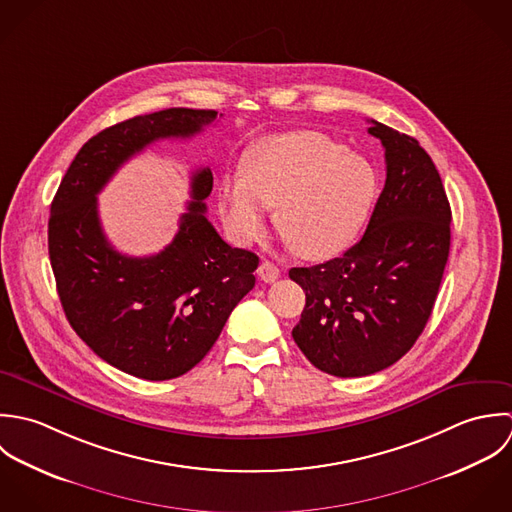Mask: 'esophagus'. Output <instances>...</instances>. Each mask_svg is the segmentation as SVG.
<instances>
[{"label":"esophagus","instance_id":"esophagus-1","mask_svg":"<svg viewBox=\"0 0 512 512\" xmlns=\"http://www.w3.org/2000/svg\"><path fill=\"white\" fill-rule=\"evenodd\" d=\"M257 275H259V279H261L263 283H275V281L281 277V271H279V267H277L275 263L263 261V263L259 265V269H257Z\"/></svg>","mask_w":512,"mask_h":512}]
</instances>
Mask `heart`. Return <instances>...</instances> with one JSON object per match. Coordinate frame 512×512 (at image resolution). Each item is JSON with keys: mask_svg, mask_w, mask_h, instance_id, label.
<instances>
[{"mask_svg": "<svg viewBox=\"0 0 512 512\" xmlns=\"http://www.w3.org/2000/svg\"><path fill=\"white\" fill-rule=\"evenodd\" d=\"M378 174L372 162L316 130H291L261 138L243 168L219 188L221 217L237 243L259 239L269 209L275 223L305 259L342 253L362 229Z\"/></svg>", "mask_w": 512, "mask_h": 512, "instance_id": "1", "label": "heart"}]
</instances>
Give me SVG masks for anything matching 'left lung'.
Returning <instances> with one entry per match:
<instances>
[{
  "mask_svg": "<svg viewBox=\"0 0 512 512\" xmlns=\"http://www.w3.org/2000/svg\"><path fill=\"white\" fill-rule=\"evenodd\" d=\"M368 132L386 150V184L366 233L342 257L289 271L307 295L293 338L338 378L376 374L415 344L451 245V207L429 154L382 122Z\"/></svg>",
  "mask_w": 512,
  "mask_h": 512,
  "instance_id": "obj_1",
  "label": "left lung"
}]
</instances>
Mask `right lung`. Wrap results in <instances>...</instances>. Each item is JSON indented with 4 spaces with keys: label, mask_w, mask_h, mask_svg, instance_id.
I'll return each mask as SVG.
<instances>
[{
    "label": "right lung",
    "mask_w": 512,
    "mask_h": 512,
    "mask_svg": "<svg viewBox=\"0 0 512 512\" xmlns=\"http://www.w3.org/2000/svg\"><path fill=\"white\" fill-rule=\"evenodd\" d=\"M215 118V110L166 108L104 128L79 150L51 204L49 259L69 324L104 362L142 380L178 378L204 358L255 287L259 257L227 245L207 221L209 168L192 176L174 241L150 257L110 245L97 196L152 142L190 138Z\"/></svg>",
    "instance_id": "add662e5"
}]
</instances>
